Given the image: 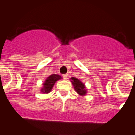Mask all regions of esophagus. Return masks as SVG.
Returning <instances> with one entry per match:
<instances>
[{
  "label": "esophagus",
  "mask_w": 135,
  "mask_h": 135,
  "mask_svg": "<svg viewBox=\"0 0 135 135\" xmlns=\"http://www.w3.org/2000/svg\"><path fill=\"white\" fill-rule=\"evenodd\" d=\"M62 77L64 78V79H67L68 75L66 74H64V75H62Z\"/></svg>",
  "instance_id": "esophagus-1"
}]
</instances>
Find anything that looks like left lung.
<instances>
[{"label": "left lung", "mask_w": 135, "mask_h": 135, "mask_svg": "<svg viewBox=\"0 0 135 135\" xmlns=\"http://www.w3.org/2000/svg\"><path fill=\"white\" fill-rule=\"evenodd\" d=\"M71 80H72L71 82H72L73 85H74L75 90L76 92L81 96L85 95L86 94L85 85L81 81H79L77 78H75V77H72Z\"/></svg>", "instance_id": "obj_1"}]
</instances>
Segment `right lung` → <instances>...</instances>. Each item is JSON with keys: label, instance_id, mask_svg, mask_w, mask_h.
<instances>
[{"label": "right lung", "instance_id": "obj_1", "mask_svg": "<svg viewBox=\"0 0 135 135\" xmlns=\"http://www.w3.org/2000/svg\"><path fill=\"white\" fill-rule=\"evenodd\" d=\"M62 77L58 75L53 74L51 75L50 77H48L45 81L43 83V88H42L41 92L43 93H49L51 92V89L53 88L54 85L56 83V81L60 79Z\"/></svg>", "mask_w": 135, "mask_h": 135}]
</instances>
